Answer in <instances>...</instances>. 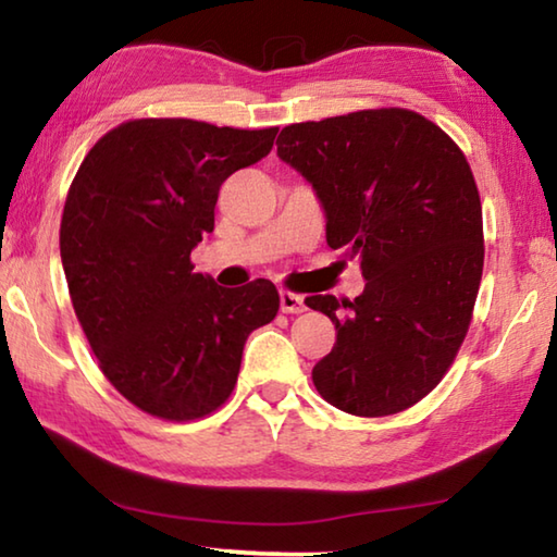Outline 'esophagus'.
<instances>
[{"label": "esophagus", "mask_w": 557, "mask_h": 557, "mask_svg": "<svg viewBox=\"0 0 557 557\" xmlns=\"http://www.w3.org/2000/svg\"><path fill=\"white\" fill-rule=\"evenodd\" d=\"M280 309H282V312H285V314H299V312H305V309H307L305 297L295 295V292L282 289V292H280Z\"/></svg>", "instance_id": "obj_1"}]
</instances>
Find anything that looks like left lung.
I'll return each instance as SVG.
<instances>
[{"mask_svg": "<svg viewBox=\"0 0 557 557\" xmlns=\"http://www.w3.org/2000/svg\"><path fill=\"white\" fill-rule=\"evenodd\" d=\"M277 157L312 184L329 248L361 262L354 301L307 297L336 326L314 366L334 408L383 418L435 388L471 322L484 268L482 201L461 149L412 110H361L280 132Z\"/></svg>", "mask_w": 557, "mask_h": 557, "instance_id": "obj_1", "label": "left lung"}]
</instances>
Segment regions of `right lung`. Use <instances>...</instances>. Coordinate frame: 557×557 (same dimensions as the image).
<instances>
[{
  "label": "right lung",
  "instance_id": "right-lung-1",
  "mask_svg": "<svg viewBox=\"0 0 557 557\" xmlns=\"http://www.w3.org/2000/svg\"><path fill=\"white\" fill-rule=\"evenodd\" d=\"M277 127L132 120L75 174L61 260L75 317L106 379L139 410L196 420L228 400L250 332L270 324V280L221 287L194 272L221 184L270 154Z\"/></svg>",
  "mask_w": 557,
  "mask_h": 557
}]
</instances>
